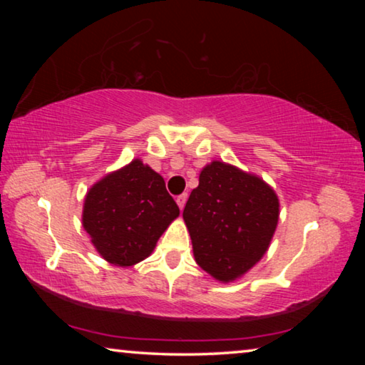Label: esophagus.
I'll use <instances>...</instances> for the list:
<instances>
[{"label": "esophagus", "instance_id": "obj_1", "mask_svg": "<svg viewBox=\"0 0 365 365\" xmlns=\"http://www.w3.org/2000/svg\"><path fill=\"white\" fill-rule=\"evenodd\" d=\"M187 200H188V195H187V193H182V195H178V196L175 197L177 205H178V207H180V209L185 207V202H187Z\"/></svg>", "mask_w": 365, "mask_h": 365}]
</instances>
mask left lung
Instances as JSON below:
<instances>
[{"label":"left lung","instance_id":"8db88e82","mask_svg":"<svg viewBox=\"0 0 365 365\" xmlns=\"http://www.w3.org/2000/svg\"><path fill=\"white\" fill-rule=\"evenodd\" d=\"M196 262L220 282L243 275L269 248L279 200L261 178L214 160L183 209Z\"/></svg>","mask_w":365,"mask_h":365}]
</instances>
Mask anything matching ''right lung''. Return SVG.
<instances>
[{"instance_id":"obj_1","label":"right lung","mask_w":365,"mask_h":365,"mask_svg":"<svg viewBox=\"0 0 365 365\" xmlns=\"http://www.w3.org/2000/svg\"><path fill=\"white\" fill-rule=\"evenodd\" d=\"M178 214L164 178L137 159L88 191L83 228L108 262L127 267L151 255Z\"/></svg>"}]
</instances>
